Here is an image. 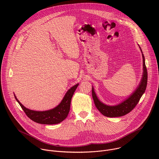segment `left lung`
<instances>
[{
  "mask_svg": "<svg viewBox=\"0 0 159 159\" xmlns=\"http://www.w3.org/2000/svg\"><path fill=\"white\" fill-rule=\"evenodd\" d=\"M139 48L142 53L143 58V75L139 86L128 98H126L125 101H122L121 103L118 104L117 105H107L101 102L99 99L94 91V89L93 86L92 95L95 106L97 107V109L99 111V112L104 116L109 118H114L120 117L128 114V113H129L134 109L136 105H137L139 102L142 95L144 94L147 87L148 76L147 68L145 66V57L140 46Z\"/></svg>",
  "mask_w": 159,
  "mask_h": 159,
  "instance_id": "1",
  "label": "left lung"
}]
</instances>
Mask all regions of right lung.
<instances>
[{"label": "right lung", "instance_id": "obj_1", "mask_svg": "<svg viewBox=\"0 0 159 159\" xmlns=\"http://www.w3.org/2000/svg\"><path fill=\"white\" fill-rule=\"evenodd\" d=\"M79 84H77L67 90L61 102L55 107L43 111H34L26 108L17 99L14 94L16 100L23 109L26 115L33 121L43 125H55L63 121L69 115L70 108L72 98L75 90Z\"/></svg>", "mask_w": 159, "mask_h": 159}]
</instances>
